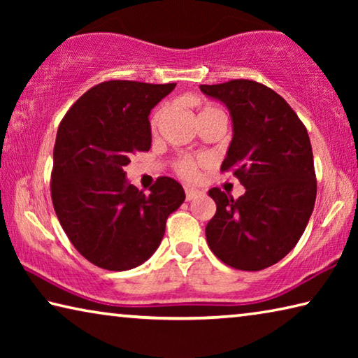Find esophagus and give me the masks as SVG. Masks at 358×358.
<instances>
[{"label":"esophagus","mask_w":358,"mask_h":358,"mask_svg":"<svg viewBox=\"0 0 358 358\" xmlns=\"http://www.w3.org/2000/svg\"><path fill=\"white\" fill-rule=\"evenodd\" d=\"M185 194H186V201H192L197 194H201V191L194 189V187H185Z\"/></svg>","instance_id":"obj_1"}]
</instances>
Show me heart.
<instances>
[{"mask_svg": "<svg viewBox=\"0 0 358 358\" xmlns=\"http://www.w3.org/2000/svg\"><path fill=\"white\" fill-rule=\"evenodd\" d=\"M211 110H216L215 107L211 106H203L201 108V112L199 115H203V113H208ZM164 112H166V107H159L157 110L151 115V129H156L157 124H159V121L164 117ZM205 162L203 157H199V159H194V157L189 156H183V157H178L177 161H175V172L178 173V177H181L183 180L187 181H194L199 177V167H201Z\"/></svg>", "mask_w": 358, "mask_h": 358, "instance_id": "1", "label": "heart"}]
</instances>
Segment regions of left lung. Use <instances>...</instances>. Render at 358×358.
I'll return each instance as SVG.
<instances>
[{"instance_id":"obj_1","label":"left lung","mask_w":358,"mask_h":358,"mask_svg":"<svg viewBox=\"0 0 358 358\" xmlns=\"http://www.w3.org/2000/svg\"><path fill=\"white\" fill-rule=\"evenodd\" d=\"M201 90L232 115L221 172L246 187L238 199L220 187L208 191L216 213L205 227L207 243L229 266L264 270L289 254L313 213L317 183L310 136L292 107L262 83L237 78Z\"/></svg>"}]
</instances>
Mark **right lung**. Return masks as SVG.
<instances>
[{"label": "right lung", "instance_id": "1", "mask_svg": "<svg viewBox=\"0 0 358 358\" xmlns=\"http://www.w3.org/2000/svg\"><path fill=\"white\" fill-rule=\"evenodd\" d=\"M175 83L108 80L82 94L58 126L50 192L58 221L82 256L104 270L143 264L164 237L166 221L185 201L173 178L150 194L126 181L131 155L148 151V115Z\"/></svg>", "mask_w": 358, "mask_h": 358}]
</instances>
